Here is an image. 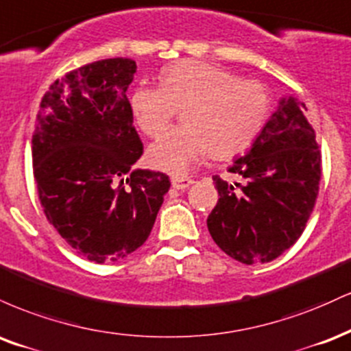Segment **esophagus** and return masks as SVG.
<instances>
[{
	"label": "esophagus",
	"mask_w": 351,
	"mask_h": 351,
	"mask_svg": "<svg viewBox=\"0 0 351 351\" xmlns=\"http://www.w3.org/2000/svg\"><path fill=\"white\" fill-rule=\"evenodd\" d=\"M172 187L177 189V191H185V189L189 187V185L193 184L192 179H187V177H172Z\"/></svg>",
	"instance_id": "1"
}]
</instances>
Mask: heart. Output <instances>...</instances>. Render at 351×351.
I'll use <instances>...</instances> for the list:
<instances>
[{"label":"heart","instance_id":"b5f03b06","mask_svg":"<svg viewBox=\"0 0 351 351\" xmlns=\"http://www.w3.org/2000/svg\"><path fill=\"white\" fill-rule=\"evenodd\" d=\"M128 101L134 123L151 138L162 134L184 108L185 125L147 149L152 167L174 176L187 174L210 152L226 159L245 151L265 126L271 103L261 82L192 59L164 70L160 85H136Z\"/></svg>","mask_w":351,"mask_h":351}]
</instances>
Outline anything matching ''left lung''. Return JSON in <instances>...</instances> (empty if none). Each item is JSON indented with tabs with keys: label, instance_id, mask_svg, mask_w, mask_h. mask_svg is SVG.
Instances as JSON below:
<instances>
[{
	"label": "left lung",
	"instance_id": "8db88e82",
	"mask_svg": "<svg viewBox=\"0 0 351 351\" xmlns=\"http://www.w3.org/2000/svg\"><path fill=\"white\" fill-rule=\"evenodd\" d=\"M306 105L281 98L251 149L234 159L230 172L246 179L234 182L213 177L218 191L207 218L213 241L243 265L269 263L302 234L314 210L320 180V151Z\"/></svg>",
	"mask_w": 351,
	"mask_h": 351
}]
</instances>
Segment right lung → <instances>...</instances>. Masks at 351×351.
I'll return each mask as SVG.
<instances>
[{
  "label": "right lung",
  "instance_id": "add662e5",
  "mask_svg": "<svg viewBox=\"0 0 351 351\" xmlns=\"http://www.w3.org/2000/svg\"><path fill=\"white\" fill-rule=\"evenodd\" d=\"M136 62L105 59L72 70L45 92L32 166L49 223L78 254L117 261L149 237L171 182L133 169L143 143L126 90Z\"/></svg>",
  "mask_w": 351,
  "mask_h": 351
}]
</instances>
